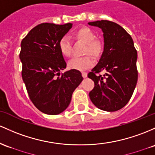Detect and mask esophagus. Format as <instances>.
<instances>
[{"label": "esophagus", "mask_w": 155, "mask_h": 155, "mask_svg": "<svg viewBox=\"0 0 155 155\" xmlns=\"http://www.w3.org/2000/svg\"><path fill=\"white\" fill-rule=\"evenodd\" d=\"M81 75H82L83 78H86L87 76V74L86 72H82L81 73Z\"/></svg>", "instance_id": "34e87169"}]
</instances>
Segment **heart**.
<instances>
[{"label": "heart", "mask_w": 155, "mask_h": 155, "mask_svg": "<svg viewBox=\"0 0 155 155\" xmlns=\"http://www.w3.org/2000/svg\"><path fill=\"white\" fill-rule=\"evenodd\" d=\"M74 36L78 40H82L86 43L84 49L85 54H90L95 57L101 55L103 51L102 43L99 40H96V35L93 30L88 27H81L76 30ZM59 51L65 57H69L72 54V43L68 36H63L60 38L58 43ZM94 64V60L90 55L81 57H74L68 62V67L71 69L77 71H84Z\"/></svg>", "instance_id": "1"}]
</instances>
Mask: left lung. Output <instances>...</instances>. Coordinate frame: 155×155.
I'll return each mask as SVG.
<instances>
[{
  "instance_id": "obj_1",
  "label": "left lung",
  "mask_w": 155,
  "mask_h": 155,
  "mask_svg": "<svg viewBox=\"0 0 155 155\" xmlns=\"http://www.w3.org/2000/svg\"><path fill=\"white\" fill-rule=\"evenodd\" d=\"M88 24L101 28L104 40L102 55L87 74L95 84L90 98L101 110L117 111L128 103L137 84V51L132 37L120 25L110 20ZM102 70L106 71L103 76L97 75Z\"/></svg>"
}]
</instances>
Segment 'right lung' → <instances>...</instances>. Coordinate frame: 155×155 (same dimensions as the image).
<instances>
[{"mask_svg":"<svg viewBox=\"0 0 155 155\" xmlns=\"http://www.w3.org/2000/svg\"><path fill=\"white\" fill-rule=\"evenodd\" d=\"M71 27V23H43L32 28L21 41L22 78L31 101L48 115L63 112L83 79L77 70L60 74L67 64L58 43Z\"/></svg>","mask_w":155,"mask_h":155,"instance_id":"1","label":"right lung"}]
</instances>
